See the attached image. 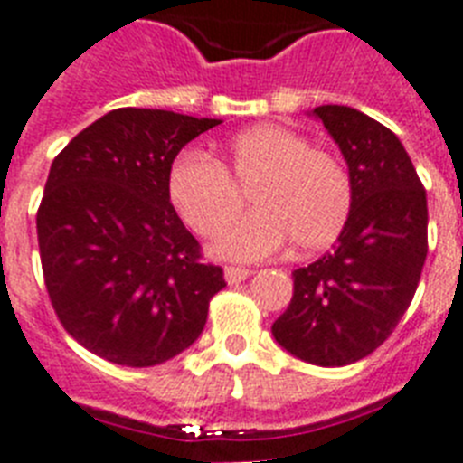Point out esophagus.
<instances>
[{"mask_svg": "<svg viewBox=\"0 0 463 463\" xmlns=\"http://www.w3.org/2000/svg\"><path fill=\"white\" fill-rule=\"evenodd\" d=\"M250 270H247V268H235V266H228L223 270V278H225V282H228V285H242L244 279L250 278Z\"/></svg>", "mask_w": 463, "mask_h": 463, "instance_id": "obj_1", "label": "esophagus"}]
</instances>
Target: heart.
I'll list each match as a JSON object with an SVG mask.
<instances>
[{
    "label": "heart",
    "instance_id": "heart-1",
    "mask_svg": "<svg viewBox=\"0 0 463 463\" xmlns=\"http://www.w3.org/2000/svg\"><path fill=\"white\" fill-rule=\"evenodd\" d=\"M166 188L185 223L207 238L238 216L244 202L240 190H251L256 212L212 247L231 261H261L289 240L301 254L325 250L341 235L353 204L351 178L339 159L279 124L235 134L221 150V162L181 153L169 166Z\"/></svg>",
    "mask_w": 463,
    "mask_h": 463
}]
</instances>
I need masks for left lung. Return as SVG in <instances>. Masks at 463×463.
<instances>
[{"label": "left lung", "instance_id": "obj_1", "mask_svg": "<svg viewBox=\"0 0 463 463\" xmlns=\"http://www.w3.org/2000/svg\"><path fill=\"white\" fill-rule=\"evenodd\" d=\"M310 115L344 155L353 204L332 250L291 273L294 297L273 336L304 363L344 367L379 348L410 308L429 251V207L393 131L348 106Z\"/></svg>", "mask_w": 463, "mask_h": 463}]
</instances>
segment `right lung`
<instances>
[{
  "mask_svg": "<svg viewBox=\"0 0 463 463\" xmlns=\"http://www.w3.org/2000/svg\"><path fill=\"white\" fill-rule=\"evenodd\" d=\"M221 119L110 110L53 159L37 212L42 270L58 320L108 363L153 367L195 344L223 270L169 197V166Z\"/></svg>",
  "mask_w": 463,
  "mask_h": 463,
  "instance_id": "add662e5",
  "label": "right lung"
}]
</instances>
